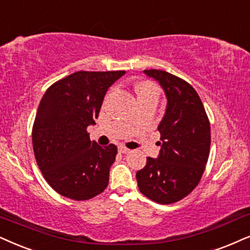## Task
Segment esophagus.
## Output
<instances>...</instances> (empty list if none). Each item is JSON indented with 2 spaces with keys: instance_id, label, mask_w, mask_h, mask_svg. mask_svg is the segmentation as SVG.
<instances>
[{
  "instance_id": "34e87169",
  "label": "esophagus",
  "mask_w": 250,
  "mask_h": 250,
  "mask_svg": "<svg viewBox=\"0 0 250 250\" xmlns=\"http://www.w3.org/2000/svg\"><path fill=\"white\" fill-rule=\"evenodd\" d=\"M119 152L120 153H129V152H130V150H129L128 147H125V145H120V146H119Z\"/></svg>"
}]
</instances>
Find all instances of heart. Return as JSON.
I'll list each match as a JSON object with an SVG mask.
<instances>
[{"instance_id": "1", "label": "heart", "mask_w": 250, "mask_h": 250, "mask_svg": "<svg viewBox=\"0 0 250 250\" xmlns=\"http://www.w3.org/2000/svg\"><path fill=\"white\" fill-rule=\"evenodd\" d=\"M136 93H137L138 99H143V98H150L154 97L158 98L159 96V91H158V87L154 85L152 82H141L136 85L135 87Z\"/></svg>"}]
</instances>
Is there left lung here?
I'll return each mask as SVG.
<instances>
[{
    "mask_svg": "<svg viewBox=\"0 0 250 250\" xmlns=\"http://www.w3.org/2000/svg\"><path fill=\"white\" fill-rule=\"evenodd\" d=\"M144 74L160 84L167 105L158 125L159 156L147 157L136 179L147 198L160 204L175 203L190 194L203 175L210 152V122L190 84L157 69Z\"/></svg>",
    "mask_w": 250,
    "mask_h": 250,
    "instance_id": "obj_1",
    "label": "left lung"
}]
</instances>
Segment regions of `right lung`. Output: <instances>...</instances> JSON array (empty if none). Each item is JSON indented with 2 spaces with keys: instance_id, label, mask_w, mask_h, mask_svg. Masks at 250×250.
Listing matches in <instances>:
<instances>
[{
  "instance_id": "add662e5",
  "label": "right lung",
  "mask_w": 250,
  "mask_h": 250,
  "mask_svg": "<svg viewBox=\"0 0 250 250\" xmlns=\"http://www.w3.org/2000/svg\"><path fill=\"white\" fill-rule=\"evenodd\" d=\"M125 71H77L47 88L32 129L33 151L48 185L75 201L105 190L118 147L91 142L86 129L96 125L108 87Z\"/></svg>"
}]
</instances>
